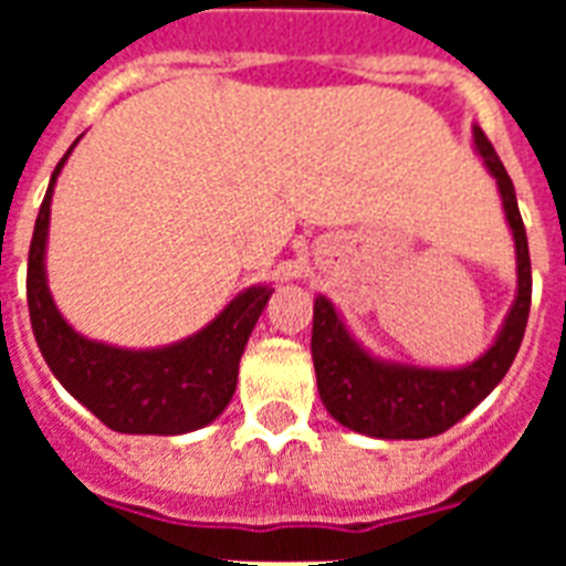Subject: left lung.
<instances>
[{"mask_svg": "<svg viewBox=\"0 0 566 566\" xmlns=\"http://www.w3.org/2000/svg\"><path fill=\"white\" fill-rule=\"evenodd\" d=\"M475 153L496 179L502 208L509 217L514 249H517V300L511 305L505 326L482 358L458 370H429L413 364L373 358L364 349L335 305L326 296L314 300V332L311 355L317 370L319 399L340 426L385 440L434 438L452 429L473 411L517 358L532 305V261H528L526 226L520 217L514 181L502 167L500 155L479 126L473 128Z\"/></svg>", "mask_w": 566, "mask_h": 566, "instance_id": "left-lung-1", "label": "left lung"}]
</instances>
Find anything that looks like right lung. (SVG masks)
Returning <instances> with one entry per match:
<instances>
[{
    "label": "right lung",
    "mask_w": 566,
    "mask_h": 566,
    "mask_svg": "<svg viewBox=\"0 0 566 566\" xmlns=\"http://www.w3.org/2000/svg\"><path fill=\"white\" fill-rule=\"evenodd\" d=\"M70 153L57 161L49 179L29 247L25 293L40 353L66 394L108 429L123 434H185L202 429L231 402L240 355L273 287H247L202 332L161 349H119L82 337L55 308L43 264L52 190Z\"/></svg>",
    "instance_id": "right-lung-1"
}]
</instances>
